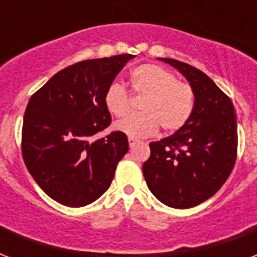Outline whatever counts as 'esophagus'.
Instances as JSON below:
<instances>
[{
	"instance_id": "obj_1",
	"label": "esophagus",
	"mask_w": 257,
	"mask_h": 257,
	"mask_svg": "<svg viewBox=\"0 0 257 257\" xmlns=\"http://www.w3.org/2000/svg\"><path fill=\"white\" fill-rule=\"evenodd\" d=\"M128 143H129V147H133V145L137 143V140H136V139H133V137H129Z\"/></svg>"
}]
</instances>
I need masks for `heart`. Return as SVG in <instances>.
I'll return each mask as SVG.
<instances>
[{
  "label": "heart",
  "mask_w": 257,
  "mask_h": 257,
  "mask_svg": "<svg viewBox=\"0 0 257 257\" xmlns=\"http://www.w3.org/2000/svg\"><path fill=\"white\" fill-rule=\"evenodd\" d=\"M131 92L143 97L139 105L141 113L117 121L114 129L133 139L152 136L159 126L164 133L177 132L195 110L193 86L156 64H143L131 72ZM131 92L118 82L110 84L104 94L105 108L116 117L128 114L132 109Z\"/></svg>",
  "instance_id": "heart-1"
}]
</instances>
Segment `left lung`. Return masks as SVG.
Instances as JSON below:
<instances>
[{
  "label": "left lung",
  "instance_id": "1",
  "mask_svg": "<svg viewBox=\"0 0 257 257\" xmlns=\"http://www.w3.org/2000/svg\"><path fill=\"white\" fill-rule=\"evenodd\" d=\"M187 77L196 94L187 125L149 144L143 165L149 191L172 208H192L219 191L237 157V121L231 98L195 66L163 58Z\"/></svg>",
  "mask_w": 257,
  "mask_h": 257
}]
</instances>
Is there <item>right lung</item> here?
<instances>
[{"instance_id": "right-lung-1", "label": "right lung", "mask_w": 257, "mask_h": 257, "mask_svg": "<svg viewBox=\"0 0 257 257\" xmlns=\"http://www.w3.org/2000/svg\"><path fill=\"white\" fill-rule=\"evenodd\" d=\"M132 54L76 62L32 94L21 133L29 173L46 195L66 207H84L112 183L128 137L118 131L93 141L110 125L105 90Z\"/></svg>"}]
</instances>
